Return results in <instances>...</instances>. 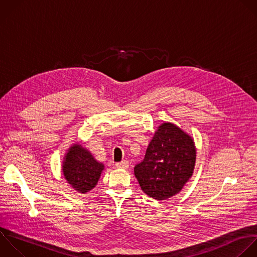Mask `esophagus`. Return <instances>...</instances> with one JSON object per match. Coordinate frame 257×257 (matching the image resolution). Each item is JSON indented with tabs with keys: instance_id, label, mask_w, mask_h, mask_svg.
<instances>
[{
	"instance_id": "esophagus-1",
	"label": "esophagus",
	"mask_w": 257,
	"mask_h": 257,
	"mask_svg": "<svg viewBox=\"0 0 257 257\" xmlns=\"http://www.w3.org/2000/svg\"><path fill=\"white\" fill-rule=\"evenodd\" d=\"M115 166H116L117 168H119V169H127L128 166H130V164H128L127 161H122V162L116 163Z\"/></svg>"
}]
</instances>
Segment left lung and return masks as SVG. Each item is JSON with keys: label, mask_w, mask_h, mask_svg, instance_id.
<instances>
[{"label": "left lung", "mask_w": 257, "mask_h": 257, "mask_svg": "<svg viewBox=\"0 0 257 257\" xmlns=\"http://www.w3.org/2000/svg\"><path fill=\"white\" fill-rule=\"evenodd\" d=\"M196 161L191 137L177 125L161 124L151 141L135 175L150 197L165 200L178 194L191 178Z\"/></svg>", "instance_id": "obj_1"}]
</instances>
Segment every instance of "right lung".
Returning a JSON list of instances; mask_svg holds the SVG:
<instances>
[{"label": "right lung", "mask_w": 257, "mask_h": 257, "mask_svg": "<svg viewBox=\"0 0 257 257\" xmlns=\"http://www.w3.org/2000/svg\"><path fill=\"white\" fill-rule=\"evenodd\" d=\"M63 174L68 183L78 192L86 193L96 185L103 165L80 145L69 149L63 163Z\"/></svg>", "instance_id": "1"}]
</instances>
